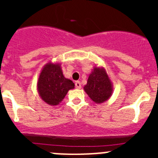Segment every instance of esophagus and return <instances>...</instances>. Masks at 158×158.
Listing matches in <instances>:
<instances>
[{
	"instance_id": "obj_1",
	"label": "esophagus",
	"mask_w": 158,
	"mask_h": 158,
	"mask_svg": "<svg viewBox=\"0 0 158 158\" xmlns=\"http://www.w3.org/2000/svg\"><path fill=\"white\" fill-rule=\"evenodd\" d=\"M75 87H76V89H81V84L80 81H76L75 82Z\"/></svg>"
}]
</instances>
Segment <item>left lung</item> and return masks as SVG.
Returning <instances> with one entry per match:
<instances>
[{
  "label": "left lung",
  "instance_id": "obj_1",
  "mask_svg": "<svg viewBox=\"0 0 158 158\" xmlns=\"http://www.w3.org/2000/svg\"><path fill=\"white\" fill-rule=\"evenodd\" d=\"M84 90L96 104L107 101L112 95L113 85L105 68L94 65Z\"/></svg>",
  "mask_w": 158,
  "mask_h": 158
}]
</instances>
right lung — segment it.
I'll use <instances>...</instances> for the list:
<instances>
[{
  "instance_id": "1",
  "label": "right lung",
  "mask_w": 158,
  "mask_h": 158,
  "mask_svg": "<svg viewBox=\"0 0 158 158\" xmlns=\"http://www.w3.org/2000/svg\"><path fill=\"white\" fill-rule=\"evenodd\" d=\"M73 89L74 83L64 77L61 63L49 62L44 65L38 78L37 91L46 104L58 105Z\"/></svg>"
}]
</instances>
